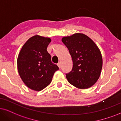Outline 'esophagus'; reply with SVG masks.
I'll return each mask as SVG.
<instances>
[{"mask_svg":"<svg viewBox=\"0 0 121 121\" xmlns=\"http://www.w3.org/2000/svg\"><path fill=\"white\" fill-rule=\"evenodd\" d=\"M57 65L58 66V67H59V68L60 69L61 68V64L60 62H59V63H58Z\"/></svg>","mask_w":121,"mask_h":121,"instance_id":"1","label":"esophagus"}]
</instances>
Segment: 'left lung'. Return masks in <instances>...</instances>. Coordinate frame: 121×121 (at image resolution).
<instances>
[{"mask_svg":"<svg viewBox=\"0 0 121 121\" xmlns=\"http://www.w3.org/2000/svg\"><path fill=\"white\" fill-rule=\"evenodd\" d=\"M61 40L73 62L71 71L66 76L68 82L80 89L91 88L98 80L103 65L98 47L91 38L81 33L64 37Z\"/></svg>","mask_w":121,"mask_h":121,"instance_id":"1","label":"left lung"}]
</instances>
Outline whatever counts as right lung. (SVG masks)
Masks as SVG:
<instances>
[{"instance_id": "obj_1", "label": "right lung", "mask_w": 121, "mask_h": 121, "mask_svg": "<svg viewBox=\"0 0 121 121\" xmlns=\"http://www.w3.org/2000/svg\"><path fill=\"white\" fill-rule=\"evenodd\" d=\"M51 39L39 35L29 39L23 46L17 58L18 73L30 89L41 91L51 83L55 72L59 70L51 62L47 51Z\"/></svg>"}]
</instances>
